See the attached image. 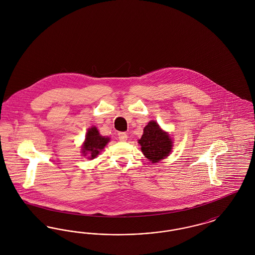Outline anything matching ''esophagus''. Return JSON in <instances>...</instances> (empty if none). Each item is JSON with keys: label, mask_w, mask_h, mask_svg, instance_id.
<instances>
[{"label": "esophagus", "mask_w": 255, "mask_h": 255, "mask_svg": "<svg viewBox=\"0 0 255 255\" xmlns=\"http://www.w3.org/2000/svg\"><path fill=\"white\" fill-rule=\"evenodd\" d=\"M119 138L122 141H125V140H127L128 135H127V133H124V132H121V133H119Z\"/></svg>", "instance_id": "obj_1"}]
</instances>
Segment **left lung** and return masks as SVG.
Returning <instances> with one entry per match:
<instances>
[{
	"label": "left lung",
	"instance_id": "1",
	"mask_svg": "<svg viewBox=\"0 0 255 255\" xmlns=\"http://www.w3.org/2000/svg\"><path fill=\"white\" fill-rule=\"evenodd\" d=\"M141 151L152 163L158 162L169 156L173 140L169 133L164 132L155 121L148 122L143 129V134L138 139Z\"/></svg>",
	"mask_w": 255,
	"mask_h": 255
}]
</instances>
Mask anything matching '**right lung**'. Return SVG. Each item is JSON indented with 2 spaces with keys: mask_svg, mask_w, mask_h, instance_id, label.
<instances>
[{
  "mask_svg": "<svg viewBox=\"0 0 255 255\" xmlns=\"http://www.w3.org/2000/svg\"><path fill=\"white\" fill-rule=\"evenodd\" d=\"M109 141V137L102 136L98 132L97 127L94 126L88 129V132L86 133L85 141L81 147V152L83 156H88L89 159H93L97 157L100 151L104 149V147L107 145Z\"/></svg>",
  "mask_w": 255,
  "mask_h": 255,
  "instance_id": "obj_1",
  "label": "right lung"
}]
</instances>
